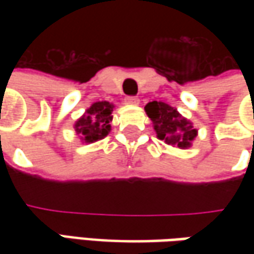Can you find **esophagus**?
Masks as SVG:
<instances>
[{
  "instance_id": "obj_1",
  "label": "esophagus",
  "mask_w": 254,
  "mask_h": 254,
  "mask_svg": "<svg viewBox=\"0 0 254 254\" xmlns=\"http://www.w3.org/2000/svg\"><path fill=\"white\" fill-rule=\"evenodd\" d=\"M124 102L127 103V104H131V106H135V104H138V97L137 96H127L126 99H124Z\"/></svg>"
}]
</instances>
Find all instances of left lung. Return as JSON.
I'll return each mask as SVG.
<instances>
[{
    "mask_svg": "<svg viewBox=\"0 0 254 254\" xmlns=\"http://www.w3.org/2000/svg\"><path fill=\"white\" fill-rule=\"evenodd\" d=\"M145 112L154 123L157 137L170 145L187 148L196 137V130L174 107L162 102H151L145 106Z\"/></svg>",
    "mask_w": 254,
    "mask_h": 254,
    "instance_id": "left-lung-1",
    "label": "left lung"
}]
</instances>
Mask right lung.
Listing matches in <instances>:
<instances>
[{"label": "right lung", "instance_id": "obj_1", "mask_svg": "<svg viewBox=\"0 0 254 254\" xmlns=\"http://www.w3.org/2000/svg\"><path fill=\"white\" fill-rule=\"evenodd\" d=\"M113 104L109 102H97L86 112L82 119H79L74 128L76 132L86 142H94L104 138L110 131V122L113 116Z\"/></svg>", "mask_w": 254, "mask_h": 254}]
</instances>
